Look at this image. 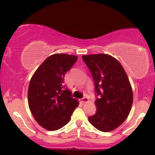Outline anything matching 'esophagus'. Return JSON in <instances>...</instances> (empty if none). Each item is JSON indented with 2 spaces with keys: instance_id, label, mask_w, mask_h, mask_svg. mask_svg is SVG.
<instances>
[{
  "instance_id": "esophagus-1",
  "label": "esophagus",
  "mask_w": 155,
  "mask_h": 155,
  "mask_svg": "<svg viewBox=\"0 0 155 155\" xmlns=\"http://www.w3.org/2000/svg\"><path fill=\"white\" fill-rule=\"evenodd\" d=\"M80 102L85 103V102H87V101H89V99L87 98V97H83V98L80 99Z\"/></svg>"
}]
</instances>
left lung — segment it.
<instances>
[{"mask_svg":"<svg viewBox=\"0 0 155 155\" xmlns=\"http://www.w3.org/2000/svg\"><path fill=\"white\" fill-rule=\"evenodd\" d=\"M92 75L99 98L94 103L97 112L88 117L99 130L109 132L120 126L130 114L133 90L128 78L119 61L108 54L82 56Z\"/></svg>","mask_w":155,"mask_h":155,"instance_id":"8db88e82","label":"left lung"}]
</instances>
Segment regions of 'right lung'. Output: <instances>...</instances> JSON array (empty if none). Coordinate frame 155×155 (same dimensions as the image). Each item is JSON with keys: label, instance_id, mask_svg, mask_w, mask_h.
<instances>
[{"label": "right lung", "instance_id": "1", "mask_svg": "<svg viewBox=\"0 0 155 155\" xmlns=\"http://www.w3.org/2000/svg\"><path fill=\"white\" fill-rule=\"evenodd\" d=\"M77 60L74 55H51L31 78L28 88L29 109L36 121L46 130H56L66 125L79 105L63 84L65 74Z\"/></svg>", "mask_w": 155, "mask_h": 155}]
</instances>
